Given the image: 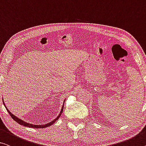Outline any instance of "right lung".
<instances>
[{
    "mask_svg": "<svg viewBox=\"0 0 146 146\" xmlns=\"http://www.w3.org/2000/svg\"><path fill=\"white\" fill-rule=\"evenodd\" d=\"M65 100L66 99H64V100L63 105H62V106L61 110H60V113L59 114V115H58L57 117L55 119H53V121H51V122L48 123H46V124H44V125H34V124H32V123H29L26 122V121H24L21 119L18 118L17 117H16V116L13 115V113H11V112L8 110L7 108H6V105H5V104H4V100L3 99V104L4 105V106H5V108H6V110L8 111L9 114H10V116H11V117H12L13 120L15 121H16L17 123H19V124L21 125H23V126H25V127H31V128H35V129H42V128H46V127H48L49 126H51V125H53V123H55L56 121H57L58 119L59 118L60 115H61V113H62V111H63V108H64V102H65Z\"/></svg>",
    "mask_w": 146,
    "mask_h": 146,
    "instance_id": "obj_1",
    "label": "right lung"
}]
</instances>
